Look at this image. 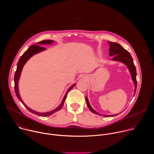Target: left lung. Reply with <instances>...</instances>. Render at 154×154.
<instances>
[{
  "mask_svg": "<svg viewBox=\"0 0 154 154\" xmlns=\"http://www.w3.org/2000/svg\"><path fill=\"white\" fill-rule=\"evenodd\" d=\"M109 45V56H113V58H112L114 61H118L122 62L124 63L128 67L130 72L131 75V78H132V80L134 82L135 84V93L134 95L135 94L136 90H137V71L135 66L134 63L133 58L131 57L130 53L124 49L120 45L116 42H113L111 41H108ZM86 104L88 105V107L90 108V110L96 115H99L101 116H103L102 115L99 114V113L96 112L95 110L93 109V108L90 105L88 99L87 97L85 98ZM118 114H117L118 115ZM116 115H104L105 117H112L115 116Z\"/></svg>",
  "mask_w": 154,
  "mask_h": 154,
  "instance_id": "obj_1",
  "label": "left lung"
}]
</instances>
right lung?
Segmentation results:
<instances>
[{
  "label": "right lung",
  "instance_id": "right-lung-1",
  "mask_svg": "<svg viewBox=\"0 0 154 154\" xmlns=\"http://www.w3.org/2000/svg\"><path fill=\"white\" fill-rule=\"evenodd\" d=\"M54 41L52 40H43V41H41L39 42H37L38 45H51V44H52ZM46 49L43 48V47H41V46H38V45H32L31 46L24 54L23 55L21 56V57L20 58L18 63H17V69H16V71L15 72V74H14V91H15V93H16V96L18 98V99L23 103V104L26 106V108L28 109V110L35 114V115H36L38 116H50L51 115H52L53 113L59 111L60 109L62 108V106H63L64 105V102L65 101V99L67 97V94H68V93L69 91H70L71 90H72L73 88L74 87V86L75 85V84H74L73 85H72L68 89L67 93H66L64 97H63V100L61 103V104L57 108H55V109H54V110L51 111V112H46V113H39V112H35L34 110H33V109H30V108H29L24 102L22 100L20 97V95L19 94V90H18V82H19V77H20V73H21V71H22V69H23V66H24V64H26V63L27 61V60L30 58L32 57L33 55L37 54V53H39L42 51H45L46 50Z\"/></svg>",
  "mask_w": 154,
  "mask_h": 154
}]
</instances>
